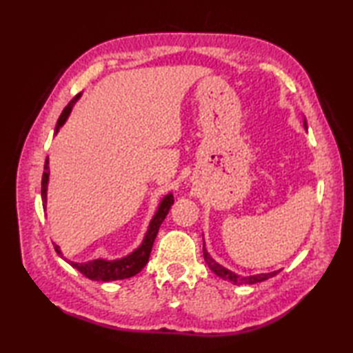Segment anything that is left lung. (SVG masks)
I'll list each match as a JSON object with an SVG mask.
<instances>
[{"instance_id":"obj_1","label":"left lung","mask_w":353,"mask_h":353,"mask_svg":"<svg viewBox=\"0 0 353 353\" xmlns=\"http://www.w3.org/2000/svg\"><path fill=\"white\" fill-rule=\"evenodd\" d=\"M305 127H306V121H305ZM203 256H205V261H206L208 267L211 268L216 276L221 277V279H224V281H229V282H232V283H235V285H243V283L252 285V283H256V282L267 281V279H270V277H273V276H276L277 273L281 272V270H279V272L261 273V274H254V276H241V274H236V273H234V272H230V270L224 268L223 265L219 264V262H215L211 256H209L208 250L205 249V244H203Z\"/></svg>"}]
</instances>
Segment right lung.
Masks as SVG:
<instances>
[{
  "mask_svg": "<svg viewBox=\"0 0 353 353\" xmlns=\"http://www.w3.org/2000/svg\"><path fill=\"white\" fill-rule=\"evenodd\" d=\"M79 97H80V94L74 97V99L68 103V106L63 109L61 117H59V119H57L54 133H57L59 129H61V127L65 124L66 118L70 117L71 109H72L74 104H76V101L79 100ZM48 177H50V168H48V157H47V161H45V165H43L42 190H41L43 206L47 205ZM172 203H174V197H172V194H168V196L163 197L159 208H157L156 215L153 216V220L150 221V226H148V230H147V234L144 236V241H142V244L138 247V249L134 250L133 253H130L129 256L117 259V261L94 259V261L83 262V264H79V262H71V261H68V262L74 268H77L81 274L86 276L88 279H92V281H103V282L119 281V279H127V277H132L134 274H138L148 262L150 253H152V247H153V243H154V238L157 235V230H159L161 224L165 220V216H167ZM54 249H56L57 254H61V256H62V252H61V249H59V245H54Z\"/></svg>",
  "mask_w": 353,
  "mask_h": 353,
  "instance_id": "obj_1",
  "label": "right lung"
}]
</instances>
